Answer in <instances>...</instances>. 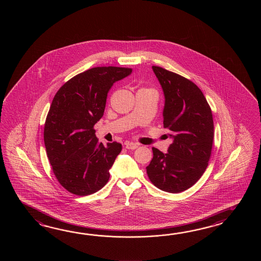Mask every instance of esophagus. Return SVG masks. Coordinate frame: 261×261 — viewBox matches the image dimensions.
<instances>
[{
  "label": "esophagus",
  "instance_id": "obj_1",
  "mask_svg": "<svg viewBox=\"0 0 261 261\" xmlns=\"http://www.w3.org/2000/svg\"><path fill=\"white\" fill-rule=\"evenodd\" d=\"M125 146L127 149L134 150L138 147V144L135 143H132V142H126L125 143Z\"/></svg>",
  "mask_w": 261,
  "mask_h": 261
}]
</instances>
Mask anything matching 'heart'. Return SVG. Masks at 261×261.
<instances>
[{"mask_svg":"<svg viewBox=\"0 0 261 261\" xmlns=\"http://www.w3.org/2000/svg\"><path fill=\"white\" fill-rule=\"evenodd\" d=\"M147 90H150V89H147Z\"/></svg>","mask_w":261,"mask_h":261,"instance_id":"1","label":"heart"}]
</instances>
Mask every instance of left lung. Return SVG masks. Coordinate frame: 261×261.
Returning <instances> with one entry per match:
<instances>
[{"label":"left lung","instance_id":"8db88e82","mask_svg":"<svg viewBox=\"0 0 261 261\" xmlns=\"http://www.w3.org/2000/svg\"><path fill=\"white\" fill-rule=\"evenodd\" d=\"M165 97L163 126L172 143L164 154L153 147L146 167L158 189L179 193L191 188L205 172L211 156L214 120L211 108L197 85L175 72L152 66Z\"/></svg>","mask_w":261,"mask_h":261}]
</instances>
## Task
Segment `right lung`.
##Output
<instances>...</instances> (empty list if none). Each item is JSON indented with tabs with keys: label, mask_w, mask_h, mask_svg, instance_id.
<instances>
[{
	"label": "right lung",
	"mask_w": 261,
	"mask_h": 261,
	"mask_svg": "<svg viewBox=\"0 0 261 261\" xmlns=\"http://www.w3.org/2000/svg\"><path fill=\"white\" fill-rule=\"evenodd\" d=\"M132 72L122 67L91 68L67 81L52 100L44 123V146L56 178L72 194H93L109 180L122 145L99 143L93 127L103 116L113 84Z\"/></svg>",
	"instance_id": "right-lung-1"
}]
</instances>
